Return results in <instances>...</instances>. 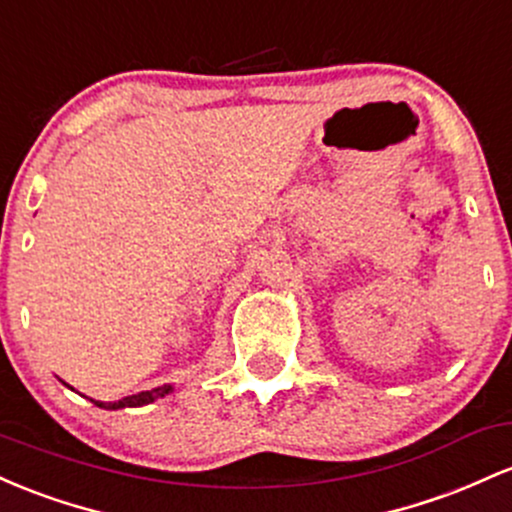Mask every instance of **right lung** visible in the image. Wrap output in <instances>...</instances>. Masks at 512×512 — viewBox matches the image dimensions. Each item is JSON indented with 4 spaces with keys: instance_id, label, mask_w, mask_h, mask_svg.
<instances>
[{
    "instance_id": "right-lung-1",
    "label": "right lung",
    "mask_w": 512,
    "mask_h": 512,
    "mask_svg": "<svg viewBox=\"0 0 512 512\" xmlns=\"http://www.w3.org/2000/svg\"><path fill=\"white\" fill-rule=\"evenodd\" d=\"M171 387L169 384H162V387L157 389H149V392H140V394H132V396H125V399L120 401H94L96 406H101V409H123V406H145V404H152L157 396H164L169 394Z\"/></svg>"
}]
</instances>
